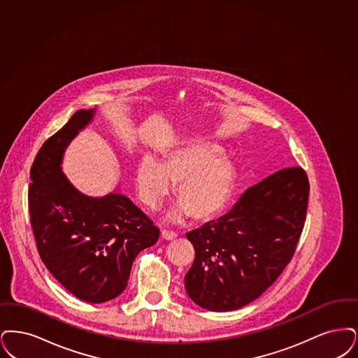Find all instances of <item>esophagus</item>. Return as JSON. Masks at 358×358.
<instances>
[{
	"label": "esophagus",
	"mask_w": 358,
	"mask_h": 358,
	"mask_svg": "<svg viewBox=\"0 0 358 358\" xmlns=\"http://www.w3.org/2000/svg\"><path fill=\"white\" fill-rule=\"evenodd\" d=\"M162 238L166 241H172L176 238V233L170 231V230H162Z\"/></svg>",
	"instance_id": "34e87169"
}]
</instances>
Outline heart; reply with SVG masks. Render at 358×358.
<instances>
[{
    "mask_svg": "<svg viewBox=\"0 0 358 358\" xmlns=\"http://www.w3.org/2000/svg\"><path fill=\"white\" fill-rule=\"evenodd\" d=\"M220 150L211 144H194L173 151L163 166L145 156L136 171L140 199L157 207L178 185L176 196L182 203L171 218L180 220L191 214L198 220L213 218L224 207L233 192L235 171L230 162L219 157Z\"/></svg>",
    "mask_w": 358,
    "mask_h": 358,
    "instance_id": "b5f03b06",
    "label": "heart"
}]
</instances>
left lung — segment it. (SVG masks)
<instances>
[{"instance_id":"left-lung-1","label":"left lung","mask_w":358,"mask_h":358,"mask_svg":"<svg viewBox=\"0 0 358 358\" xmlns=\"http://www.w3.org/2000/svg\"><path fill=\"white\" fill-rule=\"evenodd\" d=\"M309 191L302 167L282 169L248 188L227 215L187 234L195 249L188 296L207 310L230 311L264 293L296 252Z\"/></svg>"}]
</instances>
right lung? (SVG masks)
I'll return each instance as SVG.
<instances>
[{
  "label": "right lung",
  "mask_w": 358,
  "mask_h": 358,
  "mask_svg": "<svg viewBox=\"0 0 358 358\" xmlns=\"http://www.w3.org/2000/svg\"><path fill=\"white\" fill-rule=\"evenodd\" d=\"M92 115V109H78L38 150L28 207L48 270L73 296L103 303L124 292L135 258L156 243L160 231L124 195L85 196L62 173L64 148Z\"/></svg>",
  "instance_id": "right-lung-1"
}]
</instances>
